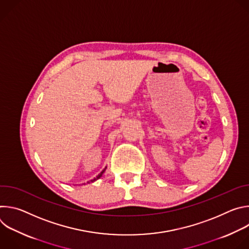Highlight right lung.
Instances as JSON below:
<instances>
[{
  "label": "right lung",
  "instance_id": "obj_1",
  "mask_svg": "<svg viewBox=\"0 0 249 249\" xmlns=\"http://www.w3.org/2000/svg\"><path fill=\"white\" fill-rule=\"evenodd\" d=\"M103 172H104V170H103V171H101V172H100V173H99V174H98V175H97V176H96V177H95V178H93V179H91V180H90V181H89V182H93V181H95V180H96V179H98V178H100V177H101V175H102V173H103ZM89 182H88V183H89Z\"/></svg>",
  "mask_w": 249,
  "mask_h": 249
}]
</instances>
